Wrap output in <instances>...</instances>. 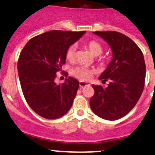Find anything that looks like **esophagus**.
<instances>
[{
  "label": "esophagus",
  "mask_w": 155,
  "mask_h": 155,
  "mask_svg": "<svg viewBox=\"0 0 155 155\" xmlns=\"http://www.w3.org/2000/svg\"><path fill=\"white\" fill-rule=\"evenodd\" d=\"M79 85L81 87H87V86H89L90 84H88V83H86V82H83V81H80L79 82Z\"/></svg>",
  "instance_id": "obj_1"
}]
</instances>
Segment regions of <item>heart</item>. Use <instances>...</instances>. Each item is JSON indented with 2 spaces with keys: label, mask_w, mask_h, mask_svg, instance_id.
<instances>
[{
  "label": "heart",
  "mask_w": 155,
  "mask_h": 155,
  "mask_svg": "<svg viewBox=\"0 0 155 155\" xmlns=\"http://www.w3.org/2000/svg\"><path fill=\"white\" fill-rule=\"evenodd\" d=\"M84 47L89 49V51L93 54L95 57L99 56L103 53L104 48L101 43L95 40H91L84 43ZM76 52H77V46L75 45H71L66 51V58L67 60L71 62L75 59ZM74 77L78 78L81 81H87L90 78L92 74V71L89 68L84 66H78L74 68L71 71Z\"/></svg>",
  "instance_id": "heart-1"
}]
</instances>
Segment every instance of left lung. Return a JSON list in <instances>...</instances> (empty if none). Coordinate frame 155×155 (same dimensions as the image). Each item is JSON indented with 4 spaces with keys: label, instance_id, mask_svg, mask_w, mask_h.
I'll list each match as a JSON object with an SVG mask.
<instances>
[{
    "label": "left lung",
    "instance_id": "left-lung-1",
    "mask_svg": "<svg viewBox=\"0 0 155 155\" xmlns=\"http://www.w3.org/2000/svg\"><path fill=\"white\" fill-rule=\"evenodd\" d=\"M112 49L113 57L100 75L102 82L110 81L104 88L93 85L95 93L89 105L92 112L102 119L114 121L130 112L140 99L144 88L146 64L143 54L133 40L116 31H95Z\"/></svg>",
    "mask_w": 155,
    "mask_h": 155
}]
</instances>
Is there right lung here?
<instances>
[{"label":"right lung","instance_id":"obj_1","mask_svg":"<svg viewBox=\"0 0 155 155\" xmlns=\"http://www.w3.org/2000/svg\"><path fill=\"white\" fill-rule=\"evenodd\" d=\"M85 31L51 30L30 39L21 52L18 71L21 87L31 109L43 118L62 117L71 107L79 88L75 78L54 81L66 63V51Z\"/></svg>","mask_w":155,"mask_h":155}]
</instances>
